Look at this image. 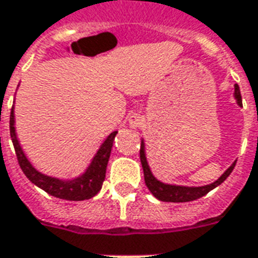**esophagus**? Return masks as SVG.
<instances>
[{
	"label": "esophagus",
	"mask_w": 258,
	"mask_h": 258,
	"mask_svg": "<svg viewBox=\"0 0 258 258\" xmlns=\"http://www.w3.org/2000/svg\"><path fill=\"white\" fill-rule=\"evenodd\" d=\"M142 125V117L139 116V114H131L130 116V127L131 128H138Z\"/></svg>",
	"instance_id": "1"
}]
</instances>
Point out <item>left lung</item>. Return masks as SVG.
Instances as JSON below:
<instances>
[{
  "label": "left lung",
  "instance_id": "1",
  "mask_svg": "<svg viewBox=\"0 0 258 258\" xmlns=\"http://www.w3.org/2000/svg\"><path fill=\"white\" fill-rule=\"evenodd\" d=\"M236 98V102L239 106H242V97L239 86L235 85V93H234ZM139 157H141V163H142V168H144V176L145 183L150 190V192L153 194L154 197L164 202H188L198 200V198L207 196L208 192L217 187L219 184L226 180L227 177L230 176V173L232 172V169L235 167V163L232 164L226 172L223 173L216 182L207 184V186H201V187H186V186H175V184H165V183L160 182L156 177L153 176V173L149 168L148 160H146V154H145V144L142 141L141 144V150H139Z\"/></svg>",
  "mask_w": 258,
  "mask_h": 258
}]
</instances>
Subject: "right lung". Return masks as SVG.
Segmentation results:
<instances>
[{
	"instance_id": "1",
	"label": "right lung",
	"mask_w": 258,
	"mask_h": 258,
	"mask_svg": "<svg viewBox=\"0 0 258 258\" xmlns=\"http://www.w3.org/2000/svg\"><path fill=\"white\" fill-rule=\"evenodd\" d=\"M9 130H11V138H12L13 148H15V152H16L19 165L22 168L24 175L35 186L45 190L47 194H50L53 197L68 200V201L90 200L100 191L101 187H102V183L105 180L106 165H108V161H109L110 150H112V146H113V139L117 134V131H113L108 138L105 139V142L101 145V148L98 149V152H97L93 161L87 168V171L82 176L72 179V180H61V179L46 176L43 173L38 172L37 169L32 167L31 163L28 161L27 157L24 156L22 148L19 145V141L16 138L13 109L11 110Z\"/></svg>"
}]
</instances>
